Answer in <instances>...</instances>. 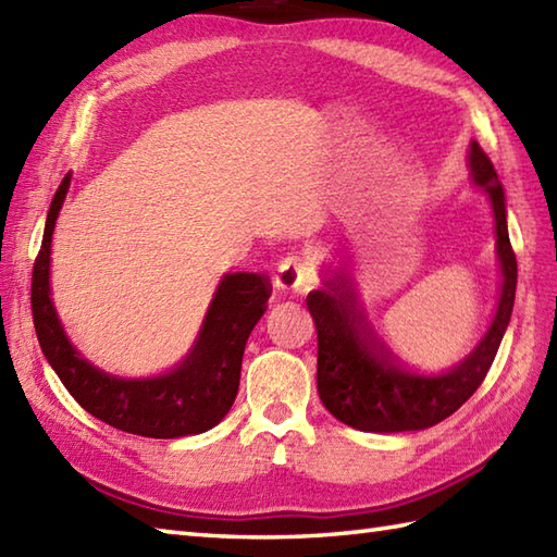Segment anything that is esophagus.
Segmentation results:
<instances>
[{"label":"esophagus","instance_id":"1","mask_svg":"<svg viewBox=\"0 0 557 557\" xmlns=\"http://www.w3.org/2000/svg\"><path fill=\"white\" fill-rule=\"evenodd\" d=\"M309 260L304 256H287L272 277V285L277 292H299L309 280Z\"/></svg>","mask_w":557,"mask_h":557}]
</instances>
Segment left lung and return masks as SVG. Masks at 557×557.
Masks as SVG:
<instances>
[{
    "label": "left lung",
    "instance_id": "obj_1",
    "mask_svg": "<svg viewBox=\"0 0 557 557\" xmlns=\"http://www.w3.org/2000/svg\"><path fill=\"white\" fill-rule=\"evenodd\" d=\"M467 162L471 182L491 200L500 292L488 330L465 359L443 371H417L395 359L375 333L357 282L345 268L327 275L323 287L306 297L318 330V395L325 409L351 429L371 433L431 429L476 393L498 354L515 306L517 258L507 234L503 184L476 140L469 144Z\"/></svg>",
    "mask_w": 557,
    "mask_h": 557
}]
</instances>
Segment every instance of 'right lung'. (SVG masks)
Here are the masks:
<instances>
[{"mask_svg": "<svg viewBox=\"0 0 557 557\" xmlns=\"http://www.w3.org/2000/svg\"><path fill=\"white\" fill-rule=\"evenodd\" d=\"M69 186L71 172L47 210L33 268L30 309L45 359L71 397L114 429L162 441L210 431L227 417L239 393L246 339L268 309V280L258 272L222 275L194 342L170 369L150 375L104 371L74 347L52 301V234Z\"/></svg>", "mask_w": 557, "mask_h": 557, "instance_id": "obj_1", "label": "right lung"}]
</instances>
